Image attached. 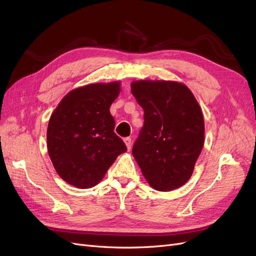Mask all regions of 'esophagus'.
I'll return each instance as SVG.
<instances>
[{
    "label": "esophagus",
    "mask_w": 256,
    "mask_h": 256,
    "mask_svg": "<svg viewBox=\"0 0 256 256\" xmlns=\"http://www.w3.org/2000/svg\"><path fill=\"white\" fill-rule=\"evenodd\" d=\"M124 142H125L127 148L130 150L131 148V138H124Z\"/></svg>",
    "instance_id": "esophagus-1"
}]
</instances>
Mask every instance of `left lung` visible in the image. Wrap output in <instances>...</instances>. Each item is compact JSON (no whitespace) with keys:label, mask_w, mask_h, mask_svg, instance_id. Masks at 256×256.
Here are the masks:
<instances>
[{"label":"left lung","mask_w":256,"mask_h":256,"mask_svg":"<svg viewBox=\"0 0 256 256\" xmlns=\"http://www.w3.org/2000/svg\"><path fill=\"white\" fill-rule=\"evenodd\" d=\"M131 92L144 110V126L132 148L143 176L158 191L182 187L204 145L202 109L180 82L134 81Z\"/></svg>","instance_id":"obj_1"}]
</instances>
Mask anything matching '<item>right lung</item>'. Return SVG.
<instances>
[{"instance_id": "right-lung-1", "label": "right lung", "mask_w": 256, "mask_h": 256, "mask_svg": "<svg viewBox=\"0 0 256 256\" xmlns=\"http://www.w3.org/2000/svg\"><path fill=\"white\" fill-rule=\"evenodd\" d=\"M120 82L88 84L70 90L50 116L47 147L62 180L79 189L102 180L108 168L127 147L114 134L110 106Z\"/></svg>"}]
</instances>
